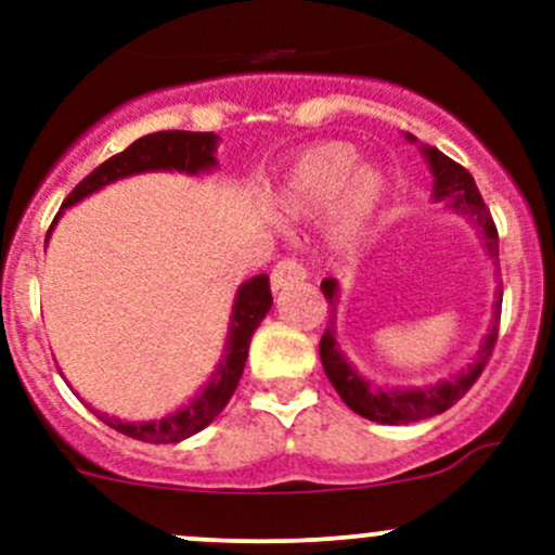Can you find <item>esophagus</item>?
<instances>
[{
  "label": "esophagus",
  "mask_w": 555,
  "mask_h": 555,
  "mask_svg": "<svg viewBox=\"0 0 555 555\" xmlns=\"http://www.w3.org/2000/svg\"><path fill=\"white\" fill-rule=\"evenodd\" d=\"M306 276H309V273H306V266L298 257H282L271 271V287L282 289L293 282H304Z\"/></svg>",
  "instance_id": "esophagus-1"
}]
</instances>
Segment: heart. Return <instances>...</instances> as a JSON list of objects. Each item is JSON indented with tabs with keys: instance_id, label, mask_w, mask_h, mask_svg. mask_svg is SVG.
<instances>
[{
	"instance_id": "1",
	"label": "heart",
	"mask_w": 555,
	"mask_h": 555,
	"mask_svg": "<svg viewBox=\"0 0 555 555\" xmlns=\"http://www.w3.org/2000/svg\"><path fill=\"white\" fill-rule=\"evenodd\" d=\"M354 144L319 142L306 147L289 166L282 184V206L289 215H313L327 209L341 193L335 206V233L349 238L365 225L384 193V179L376 169H357Z\"/></svg>"
}]
</instances>
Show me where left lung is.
I'll return each mask as SVG.
<instances>
[{
  "label": "left lung",
  "mask_w": 555,
  "mask_h": 555,
  "mask_svg": "<svg viewBox=\"0 0 555 555\" xmlns=\"http://www.w3.org/2000/svg\"><path fill=\"white\" fill-rule=\"evenodd\" d=\"M424 155H427L429 169L435 173V198L451 201V206L462 209L464 215L478 225V231L483 233L491 257H500V233H496L491 211L486 209L483 195H480L473 173L464 169L462 164L451 160L449 155L440 153L438 147H424ZM322 293L324 298H327V304L335 306V298H338V284H335V279H324ZM500 306L502 304H496V322L494 327H491V333L486 335L478 357H475L459 376H453L451 382L427 386V389H376V386L367 384L365 378L357 376V373L346 365L338 346H335V311H330L333 317H330L327 330H324L322 340H319V357H322V365L330 384L335 386L340 400H344L354 413H360V416L378 424L422 422V418L438 416V413L449 411L453 402L462 400V397L473 389V384L478 382L483 367L489 365L496 335H500Z\"/></svg>",
  "instance_id": "left-lung-1"
}]
</instances>
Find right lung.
Masks as SVG:
<instances>
[{"mask_svg": "<svg viewBox=\"0 0 555 555\" xmlns=\"http://www.w3.org/2000/svg\"><path fill=\"white\" fill-rule=\"evenodd\" d=\"M217 150V133L204 131H158L147 133V137L137 139L133 144H128L122 153L112 155L104 164H99L96 169L88 173L69 195H66L64 206L77 204L86 195L96 193L104 184L115 182V179L131 177L139 171H155V169H177L188 173H198L204 169H211L217 164L215 160ZM53 228V225H50ZM273 304L271 295V282H268L266 273L249 279L236 295V306H233L231 317V338H228V354L225 362L220 365L217 376L211 378V384L190 402L182 411L171 413V416L160 418V422H147V424H131L120 422V418H106L102 413H96L104 424H109L117 433L128 435L133 440H142V443H179V440L190 438V435L201 433L206 424H211V418L220 416L222 408L228 405V400L236 391L238 382H242V373L246 365V354H249V340L255 335L257 324L262 322L268 309Z\"/></svg>", "mask_w": 555, "mask_h": 555, "instance_id": "1", "label": "right lung"}]
</instances>
